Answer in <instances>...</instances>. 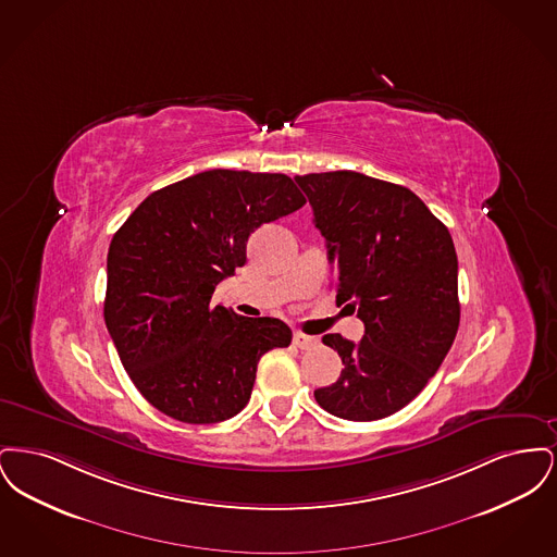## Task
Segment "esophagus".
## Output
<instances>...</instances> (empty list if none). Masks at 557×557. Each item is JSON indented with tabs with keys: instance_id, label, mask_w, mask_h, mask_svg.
Masks as SVG:
<instances>
[{
	"instance_id": "esophagus-1",
	"label": "esophagus",
	"mask_w": 557,
	"mask_h": 557,
	"mask_svg": "<svg viewBox=\"0 0 557 557\" xmlns=\"http://www.w3.org/2000/svg\"><path fill=\"white\" fill-rule=\"evenodd\" d=\"M292 343L298 346V348L307 350V348H313V346L318 345V338H313V336H307V334H302V332H296Z\"/></svg>"
}]
</instances>
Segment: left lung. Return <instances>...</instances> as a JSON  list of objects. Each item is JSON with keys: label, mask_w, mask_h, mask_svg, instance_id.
I'll list each match as a JSON object with an SVG mask.
<instances>
[{"label": "left lung", "mask_w": 557, "mask_h": 557, "mask_svg": "<svg viewBox=\"0 0 557 557\" xmlns=\"http://www.w3.org/2000/svg\"><path fill=\"white\" fill-rule=\"evenodd\" d=\"M294 182L325 238L336 302L366 325L357 345L323 336L345 370L315 391V400L350 422L388 418L424 391L459 327L449 230L411 189L363 173H309Z\"/></svg>", "instance_id": "1"}]
</instances>
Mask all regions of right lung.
<instances>
[{"label": "right lung", "instance_id": "add662e5", "mask_svg": "<svg viewBox=\"0 0 557 557\" xmlns=\"http://www.w3.org/2000/svg\"><path fill=\"white\" fill-rule=\"evenodd\" d=\"M305 202L288 175L212 169L152 191L114 234L108 334L135 388L164 416L186 424L234 418L259 359L290 345L284 321L239 318L211 298L246 263L250 234Z\"/></svg>", "mask_w": 557, "mask_h": 557}]
</instances>
